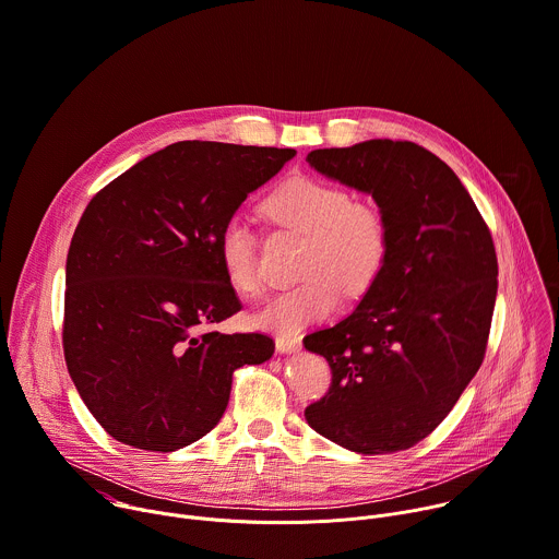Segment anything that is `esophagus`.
Wrapping results in <instances>:
<instances>
[{
    "label": "esophagus",
    "mask_w": 559,
    "mask_h": 559,
    "mask_svg": "<svg viewBox=\"0 0 559 559\" xmlns=\"http://www.w3.org/2000/svg\"><path fill=\"white\" fill-rule=\"evenodd\" d=\"M300 337H292V335H276V350L278 353H296L300 350Z\"/></svg>",
    "instance_id": "esophagus-1"
}]
</instances>
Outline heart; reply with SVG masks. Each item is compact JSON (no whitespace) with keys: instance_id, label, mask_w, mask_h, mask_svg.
Instances as JSON below:
<instances>
[{"instance_id":"b5f03b06","label":"heart","mask_w":559,"mask_h":559,"mask_svg":"<svg viewBox=\"0 0 559 559\" xmlns=\"http://www.w3.org/2000/svg\"><path fill=\"white\" fill-rule=\"evenodd\" d=\"M278 228L302 235L294 287L281 292L257 322L281 333H298L326 318L342 300L361 298L386 270L391 257V222L386 211L364 198H350L342 183L296 175L283 181L261 204ZM217 254L226 283L243 298L263 294L257 239L233 219L224 226Z\"/></svg>"}]
</instances>
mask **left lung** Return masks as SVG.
Returning a JSON list of instances; mask_svg holds the SVG:
<instances>
[{"mask_svg": "<svg viewBox=\"0 0 559 559\" xmlns=\"http://www.w3.org/2000/svg\"><path fill=\"white\" fill-rule=\"evenodd\" d=\"M307 162L373 195L393 243L355 311L305 335L331 368L305 419L357 454L408 450L448 417L485 359L498 292L491 233L454 170L415 142L316 148Z\"/></svg>", "mask_w": 559, "mask_h": 559, "instance_id": "left-lung-1", "label": "left lung"}]
</instances>
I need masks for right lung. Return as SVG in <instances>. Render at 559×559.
Instances as JSON below:
<instances>
[{
	"instance_id": "right-lung-1",
	"label": "right lung",
	"mask_w": 559,
	"mask_h": 559,
	"mask_svg": "<svg viewBox=\"0 0 559 559\" xmlns=\"http://www.w3.org/2000/svg\"><path fill=\"white\" fill-rule=\"evenodd\" d=\"M294 148L183 140L140 159L87 204L68 252L63 353L116 441L173 452L222 419L233 373L272 357L265 333H219L241 309L217 243Z\"/></svg>"
}]
</instances>
